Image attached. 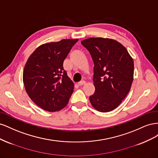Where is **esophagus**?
Listing matches in <instances>:
<instances>
[{
    "label": "esophagus",
    "instance_id": "34e87169",
    "mask_svg": "<svg viewBox=\"0 0 158 158\" xmlns=\"http://www.w3.org/2000/svg\"><path fill=\"white\" fill-rule=\"evenodd\" d=\"M85 84V81H81L80 82L78 83V85H80V86H82V85H84Z\"/></svg>",
    "mask_w": 158,
    "mask_h": 158
}]
</instances>
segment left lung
Returning a JSON list of instances; mask_svg holds the SVG:
<instances>
[{"label": "left lung", "mask_w": 158, "mask_h": 158, "mask_svg": "<svg viewBox=\"0 0 158 158\" xmlns=\"http://www.w3.org/2000/svg\"><path fill=\"white\" fill-rule=\"evenodd\" d=\"M92 57L94 94L89 102L98 111L117 108L131 89L134 78V61L127 49L117 41L90 37L81 41Z\"/></svg>", "instance_id": "1"}]
</instances>
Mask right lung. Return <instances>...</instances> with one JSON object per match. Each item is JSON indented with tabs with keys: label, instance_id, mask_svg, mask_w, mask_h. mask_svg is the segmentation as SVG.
<instances>
[{
	"label": "right lung",
	"instance_id": "add662e5",
	"mask_svg": "<svg viewBox=\"0 0 158 158\" xmlns=\"http://www.w3.org/2000/svg\"><path fill=\"white\" fill-rule=\"evenodd\" d=\"M78 39L62 40L42 44L28 58L23 82L28 96L49 112L66 106L74 85L64 70L63 62Z\"/></svg>",
	"mask_w": 158,
	"mask_h": 158
}]
</instances>
